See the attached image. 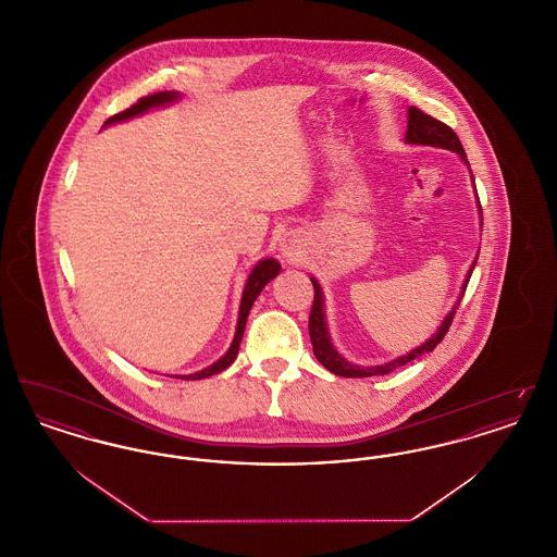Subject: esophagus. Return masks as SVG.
Instances as JSON below:
<instances>
[{
    "label": "esophagus",
    "instance_id": "34e87169",
    "mask_svg": "<svg viewBox=\"0 0 557 557\" xmlns=\"http://www.w3.org/2000/svg\"><path fill=\"white\" fill-rule=\"evenodd\" d=\"M280 250L286 261H298L302 257V239L296 234H284L280 239Z\"/></svg>",
    "mask_w": 557,
    "mask_h": 557
}]
</instances>
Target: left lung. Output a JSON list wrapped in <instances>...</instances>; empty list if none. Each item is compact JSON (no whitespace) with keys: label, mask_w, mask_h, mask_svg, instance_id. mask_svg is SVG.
Wrapping results in <instances>:
<instances>
[{"label":"left lung","mask_w":557,"mask_h":557,"mask_svg":"<svg viewBox=\"0 0 557 557\" xmlns=\"http://www.w3.org/2000/svg\"><path fill=\"white\" fill-rule=\"evenodd\" d=\"M405 141L407 144H422V146H436V148H445V150H453L457 152L463 162L468 164V157L463 152V146L459 141V137L455 135V132L450 129L449 125H445L443 121H436L432 119L430 114L422 112L420 108L409 107L407 110V135H405ZM470 166V164H468ZM474 182V177H472ZM480 207V205H478ZM482 212V209H480ZM476 267V261L470 267V273L466 275V282H463V288L461 294L457 298V305L453 307V311H449V315L445 318V321L441 323L438 332L425 341L424 345L413 348L411 352L398 357L391 363H384V366H375V368H359V366H352L348 363L345 357L338 355V350L332 345L330 341V332H327V325H325V313H323V292L321 286L318 284L315 277H311L313 282V288H315V298H313V307H311V315H309V336H311V343H313V352L318 357L319 363L332 373L336 375H343V377H370V375H386L391 371L397 370L400 366H407L409 361L422 357L424 352H432L436 346L441 345V341L445 338V334L449 332L450 321L455 318V309L459 307L461 302V296L468 288V282L472 277V271Z\"/></svg>","instance_id":"left-lung-1"}]
</instances>
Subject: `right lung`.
<instances>
[{"instance_id":"1","label":"right lung","mask_w":557,"mask_h":557,"mask_svg":"<svg viewBox=\"0 0 557 557\" xmlns=\"http://www.w3.org/2000/svg\"><path fill=\"white\" fill-rule=\"evenodd\" d=\"M177 98H180L177 91H159V94L146 96V98L137 100L132 108H127V110H123V112L110 116L104 125H112V123H119V121H127V119H132V116L144 114V112L150 110V108L166 107V104L175 102ZM280 269H282V267H280V263H277L275 259H263V261H259V263L255 265V269H252L250 275H248V280H246V286H244L242 302H239L238 327H236V336H234V343L230 346V350H227L216 363H212L211 368L196 371V373H189V375H180L182 380H202V377H209V375H214V373H219V371L227 370V368L234 363V359H236V355H238L242 336H244L246 319H248V313H250V309H252V302L257 300V296L261 294V290L265 288L267 284L280 273Z\"/></svg>"}]
</instances>
